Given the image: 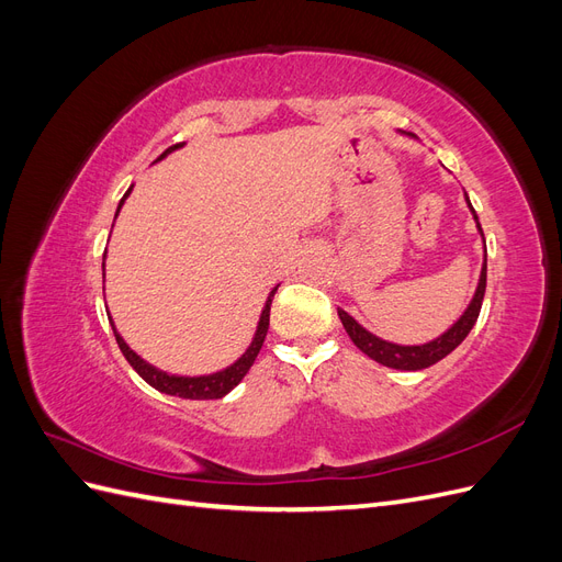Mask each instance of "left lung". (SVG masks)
Segmentation results:
<instances>
[{
    "mask_svg": "<svg viewBox=\"0 0 562 562\" xmlns=\"http://www.w3.org/2000/svg\"><path fill=\"white\" fill-rule=\"evenodd\" d=\"M467 203L469 209L473 213V220H475V227H479L481 236H483V229H481V223H479V215H475L471 201L467 196ZM485 281H487V258L483 260V269H481V279H479V288H475L473 293V300L469 302L467 312L459 316L452 326L440 335L436 339H431V342L427 345H415V347H403V345H394V342H386V339L378 337L368 333L363 326H359L345 310H337L339 314V321H342V326L347 330V335L351 337V342L359 347L366 356H370L372 361H378L386 368H396V370H422V368H429L434 363H438L440 359H446V356L457 349L459 345L464 342V337L471 333L473 323L479 321V314H481V304H483V297H485Z\"/></svg>",
    "mask_w": 562,
    "mask_h": 562,
    "instance_id": "1",
    "label": "left lung"
}]
</instances>
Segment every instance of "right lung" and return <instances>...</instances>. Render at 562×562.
<instances>
[{
    "mask_svg": "<svg viewBox=\"0 0 562 562\" xmlns=\"http://www.w3.org/2000/svg\"><path fill=\"white\" fill-rule=\"evenodd\" d=\"M180 147H182V143H178V145H173V147H168L159 159H164V157L168 155V151L180 149ZM128 194H131V190L124 194L122 201H119L116 215H119V211H122V206H124V201H126ZM105 255H108V252H103V260H105ZM103 269H105V262H103ZM277 288H279V285H277ZM277 288L269 293V297H267V302H265V310H262L260 321H258V330H255V335H252L250 347L241 353V359H236V361H234L232 366H227L225 370L213 372V375H199V378L168 375V372H164V370H159V368H155V366H149L145 359H140V356L135 353V351L124 342V337L116 333L112 318H110V323H112V330H114L119 349H122V353L126 356V361L131 363V368H133L135 372H138V375H140L149 386H155L157 391H161V394L180 396V398H192V401L223 398V396L229 394V391H232L236 384H239V382L246 378V372L250 370V366L255 363V359H258V353H260L262 342H265V337H267V328H269V307H271V300H274Z\"/></svg>",
    "mask_w": 562,
    "mask_h": 562,
    "instance_id": "right-lung-1",
    "label": "right lung"
}]
</instances>
